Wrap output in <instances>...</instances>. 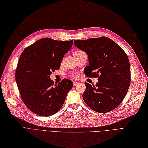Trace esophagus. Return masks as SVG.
<instances>
[{"mask_svg":"<svg viewBox=\"0 0 148 148\" xmlns=\"http://www.w3.org/2000/svg\"><path fill=\"white\" fill-rule=\"evenodd\" d=\"M79 84V82H75V81H74L73 82V85H74V86H75L76 85H77V84Z\"/></svg>","mask_w":148,"mask_h":148,"instance_id":"obj_1","label":"esophagus"}]
</instances>
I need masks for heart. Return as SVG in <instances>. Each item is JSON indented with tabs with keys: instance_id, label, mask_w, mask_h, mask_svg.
I'll return each mask as SVG.
<instances>
[{
	"instance_id": "b5f03b06",
	"label": "heart",
	"mask_w": 148,
	"mask_h": 148,
	"mask_svg": "<svg viewBox=\"0 0 148 148\" xmlns=\"http://www.w3.org/2000/svg\"><path fill=\"white\" fill-rule=\"evenodd\" d=\"M79 51H79V50H77V51H74V53H75V52H79ZM79 77V74H77V73H76V74H74V75H73V77L74 78V79H77V77Z\"/></svg>"
}]
</instances>
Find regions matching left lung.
Here are the masks:
<instances>
[{"label":"left lung","instance_id":"left-lung-1","mask_svg":"<svg viewBox=\"0 0 148 148\" xmlns=\"http://www.w3.org/2000/svg\"><path fill=\"white\" fill-rule=\"evenodd\" d=\"M74 44L88 55L87 77H98L95 85L85 83L84 101L97 112L113 110L125 98L131 82L130 63L125 52L106 37L76 40Z\"/></svg>","mask_w":148,"mask_h":148}]
</instances>
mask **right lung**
<instances>
[{"label": "right lung", "instance_id": "1", "mask_svg": "<svg viewBox=\"0 0 148 148\" xmlns=\"http://www.w3.org/2000/svg\"><path fill=\"white\" fill-rule=\"evenodd\" d=\"M73 43L44 38L22 52L15 73L16 82L23 101L37 115L48 117L58 112L73 87L69 79L55 84L50 77L52 72L60 68Z\"/></svg>", "mask_w": 148, "mask_h": 148}]
</instances>
